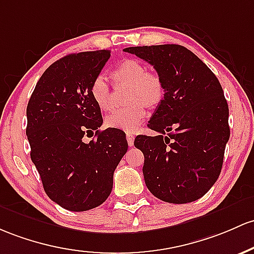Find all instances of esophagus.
I'll use <instances>...</instances> for the list:
<instances>
[{"instance_id": "1", "label": "esophagus", "mask_w": 254, "mask_h": 254, "mask_svg": "<svg viewBox=\"0 0 254 254\" xmlns=\"http://www.w3.org/2000/svg\"><path fill=\"white\" fill-rule=\"evenodd\" d=\"M127 144H129L130 147L133 146V141H135V137H133V135L131 133H127Z\"/></svg>"}]
</instances>
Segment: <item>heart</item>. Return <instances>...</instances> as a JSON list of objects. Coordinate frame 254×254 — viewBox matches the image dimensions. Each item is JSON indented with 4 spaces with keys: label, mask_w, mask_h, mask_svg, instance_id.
I'll return each instance as SVG.
<instances>
[{
    "label": "heart",
    "mask_w": 254,
    "mask_h": 254,
    "mask_svg": "<svg viewBox=\"0 0 254 254\" xmlns=\"http://www.w3.org/2000/svg\"><path fill=\"white\" fill-rule=\"evenodd\" d=\"M112 77L116 84H130L127 100L131 105L114 110L106 116L107 127L133 132L138 129L146 117V107L160 101L164 94L161 79L155 73L147 72L146 67L136 60H125L113 69ZM90 94L97 107L102 111L112 108V91L104 74H97L90 85Z\"/></svg>",
    "instance_id": "heart-1"
}]
</instances>
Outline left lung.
I'll return each instance as SVG.
<instances>
[{
    "mask_svg": "<svg viewBox=\"0 0 254 254\" xmlns=\"http://www.w3.org/2000/svg\"><path fill=\"white\" fill-rule=\"evenodd\" d=\"M124 52L149 63L165 91L147 124L158 135H140L133 142L144 155L147 188L165 202L195 201L219 177L230 136L221 83L194 53L178 44Z\"/></svg>",
    "mask_w": 254,
    "mask_h": 254,
    "instance_id": "8db88e82",
    "label": "left lung"
}]
</instances>
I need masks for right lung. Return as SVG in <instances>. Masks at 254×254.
Here are the masks:
<instances>
[{
    "label": "right lung",
    "mask_w": 254,
    "mask_h": 254,
    "mask_svg": "<svg viewBox=\"0 0 254 254\" xmlns=\"http://www.w3.org/2000/svg\"><path fill=\"white\" fill-rule=\"evenodd\" d=\"M110 57L102 49L61 58L44 71L27 104L30 155L44 191L74 212L106 201L114 170L127 150L122 130H99L101 110L90 94L91 82ZM84 135L94 138L85 142Z\"/></svg>",
    "instance_id": "1"
}]
</instances>
